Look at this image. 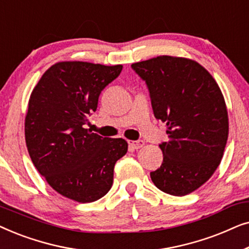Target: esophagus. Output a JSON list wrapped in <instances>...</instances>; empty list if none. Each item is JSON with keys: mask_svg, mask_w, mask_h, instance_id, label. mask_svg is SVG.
Listing matches in <instances>:
<instances>
[{"mask_svg": "<svg viewBox=\"0 0 249 249\" xmlns=\"http://www.w3.org/2000/svg\"><path fill=\"white\" fill-rule=\"evenodd\" d=\"M128 144L131 148L138 149V148H142V146L145 145V142L144 141H128Z\"/></svg>", "mask_w": 249, "mask_h": 249, "instance_id": "34e87169", "label": "esophagus"}]
</instances>
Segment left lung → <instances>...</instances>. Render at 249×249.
I'll list each match as a JSON object with an SVG mask.
<instances>
[{
  "label": "left lung",
  "instance_id": "1",
  "mask_svg": "<svg viewBox=\"0 0 249 249\" xmlns=\"http://www.w3.org/2000/svg\"><path fill=\"white\" fill-rule=\"evenodd\" d=\"M146 81L169 141L160 144L161 166L151 172L163 193L185 196L203 186L222 160L229 135L223 94L209 71L192 59L160 55L132 63Z\"/></svg>",
  "mask_w": 249,
  "mask_h": 249
}]
</instances>
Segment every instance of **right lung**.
<instances>
[{"label": "right lung", "instance_id": "right-lung-1", "mask_svg": "<svg viewBox=\"0 0 249 249\" xmlns=\"http://www.w3.org/2000/svg\"><path fill=\"white\" fill-rule=\"evenodd\" d=\"M121 70V64L56 62L30 94L25 118L30 159L55 192L78 203L107 195L115 162L128 151L124 139L103 138L85 128L101 91Z\"/></svg>", "mask_w": 249, "mask_h": 249}]
</instances>
